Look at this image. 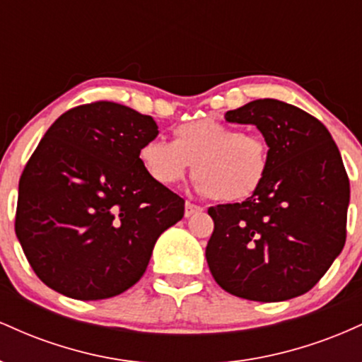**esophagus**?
Instances as JSON below:
<instances>
[{"instance_id":"esophagus-1","label":"esophagus","mask_w":362,"mask_h":362,"mask_svg":"<svg viewBox=\"0 0 362 362\" xmlns=\"http://www.w3.org/2000/svg\"><path fill=\"white\" fill-rule=\"evenodd\" d=\"M202 207L192 204V202H185V218H190V216L201 213Z\"/></svg>"}]
</instances>
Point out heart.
Here are the masks:
<instances>
[{"label":"heart","mask_w":362,"mask_h":362,"mask_svg":"<svg viewBox=\"0 0 362 362\" xmlns=\"http://www.w3.org/2000/svg\"><path fill=\"white\" fill-rule=\"evenodd\" d=\"M138 158L148 177L165 187L180 182L192 163L194 189L221 202L250 197L269 173L265 139L214 119L180 124L173 143L146 141Z\"/></svg>","instance_id":"b5f03b06"}]
</instances>
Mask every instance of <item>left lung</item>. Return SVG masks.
<instances>
[{
	"instance_id": "left-lung-1",
	"label": "left lung",
	"mask_w": 362,
	"mask_h": 362,
	"mask_svg": "<svg viewBox=\"0 0 362 362\" xmlns=\"http://www.w3.org/2000/svg\"><path fill=\"white\" fill-rule=\"evenodd\" d=\"M224 119L259 129L269 146V173L243 202L209 207V271L243 300L301 296L346 243L351 189L337 144L318 119L274 98L228 110Z\"/></svg>"
}]
</instances>
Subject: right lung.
<instances>
[{"mask_svg": "<svg viewBox=\"0 0 362 362\" xmlns=\"http://www.w3.org/2000/svg\"><path fill=\"white\" fill-rule=\"evenodd\" d=\"M156 136L153 117L114 102L74 107L47 129L20 177L15 219L44 284L95 301L141 279L156 240L184 218V199L139 163Z\"/></svg>", "mask_w": 362, "mask_h": 362, "instance_id": "add662e5", "label": "right lung"}]
</instances>
